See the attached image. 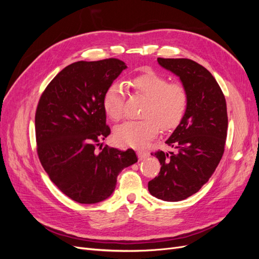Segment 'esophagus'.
<instances>
[{"label":"esophagus","mask_w":259,"mask_h":259,"mask_svg":"<svg viewBox=\"0 0 259 259\" xmlns=\"http://www.w3.org/2000/svg\"><path fill=\"white\" fill-rule=\"evenodd\" d=\"M137 155H138L139 160H143V159L147 158V156H149V153L146 151H143V150H139V151H137Z\"/></svg>","instance_id":"1"}]
</instances>
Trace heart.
<instances>
[{"instance_id": "b5f03b06", "label": "heart", "mask_w": 259, "mask_h": 259, "mask_svg": "<svg viewBox=\"0 0 259 259\" xmlns=\"http://www.w3.org/2000/svg\"><path fill=\"white\" fill-rule=\"evenodd\" d=\"M136 94L146 98L139 121L126 122L114 131L116 142L143 148L162 131L176 128L187 111L188 92L180 82H169L166 76L153 71L138 74L131 80ZM105 111L114 122L124 117V92L117 82L109 86L104 96Z\"/></svg>"}]
</instances>
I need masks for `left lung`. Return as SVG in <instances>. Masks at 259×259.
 Instances as JSON below:
<instances>
[{
	"mask_svg": "<svg viewBox=\"0 0 259 259\" xmlns=\"http://www.w3.org/2000/svg\"><path fill=\"white\" fill-rule=\"evenodd\" d=\"M188 92L187 111L166 145L176 152H152L159 175L148 183L153 197L176 202L198 192L213 175L225 151L228 114L225 95L206 68L187 58H158Z\"/></svg>",
	"mask_w": 259,
	"mask_h": 259,
	"instance_id": "8db88e82",
	"label": "left lung"
}]
</instances>
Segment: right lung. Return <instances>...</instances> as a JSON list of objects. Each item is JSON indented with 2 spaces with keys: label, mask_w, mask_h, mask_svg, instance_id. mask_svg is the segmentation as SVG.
<instances>
[{
  "label": "right lung",
  "mask_w": 259,
  "mask_h": 259,
  "mask_svg": "<svg viewBox=\"0 0 259 259\" xmlns=\"http://www.w3.org/2000/svg\"><path fill=\"white\" fill-rule=\"evenodd\" d=\"M126 68L117 58L76 61L46 86L35 111L36 152L58 189L93 204L110 197L120 171L137 162L133 149L95 148L110 135L104 96Z\"/></svg>",
  "instance_id": "obj_1"
}]
</instances>
